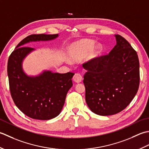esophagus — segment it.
<instances>
[{
	"instance_id": "esophagus-1",
	"label": "esophagus",
	"mask_w": 149,
	"mask_h": 149,
	"mask_svg": "<svg viewBox=\"0 0 149 149\" xmlns=\"http://www.w3.org/2000/svg\"><path fill=\"white\" fill-rule=\"evenodd\" d=\"M73 80L75 81L76 83H80L82 80V77H81V76L79 74V73H76L74 77H73Z\"/></svg>"
}]
</instances>
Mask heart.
I'll list each match as a JSON object with an SVG mask.
<instances>
[{
    "instance_id": "b5f03b06",
    "label": "heart",
    "mask_w": 149,
    "mask_h": 149,
    "mask_svg": "<svg viewBox=\"0 0 149 149\" xmlns=\"http://www.w3.org/2000/svg\"><path fill=\"white\" fill-rule=\"evenodd\" d=\"M102 53V46L89 39H81L72 42L67 48L66 55L69 61L77 62L84 58L91 64L95 63Z\"/></svg>"
}]
</instances>
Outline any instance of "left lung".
Listing matches in <instances>:
<instances>
[{
  "mask_svg": "<svg viewBox=\"0 0 149 149\" xmlns=\"http://www.w3.org/2000/svg\"><path fill=\"white\" fill-rule=\"evenodd\" d=\"M114 36L116 44L110 53L88 65L84 77L87 104L100 116L117 114L125 109L139 84L137 53L122 36Z\"/></svg>",
  "mask_w": 149,
  "mask_h": 149,
  "instance_id": "8db88e82",
  "label": "left lung"
}]
</instances>
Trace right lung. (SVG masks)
Returning <instances> with one entry per match:
<instances>
[{
	"label": "right lung",
	"instance_id": "right-lung-1",
	"mask_svg": "<svg viewBox=\"0 0 149 149\" xmlns=\"http://www.w3.org/2000/svg\"><path fill=\"white\" fill-rule=\"evenodd\" d=\"M58 36L29 35L17 45L9 57L8 76L11 97L17 107L33 119L47 120L58 116L67 93L72 86L71 79L74 74L44 69L36 75L28 74L23 69V62L35 49L24 45L33 42L53 40Z\"/></svg>",
	"mask_w": 149,
	"mask_h": 149
}]
</instances>
